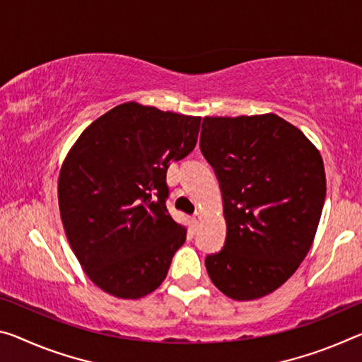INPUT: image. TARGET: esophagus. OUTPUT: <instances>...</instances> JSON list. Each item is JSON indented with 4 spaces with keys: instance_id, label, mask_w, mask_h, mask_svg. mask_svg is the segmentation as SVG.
I'll use <instances>...</instances> for the list:
<instances>
[{
    "instance_id": "1",
    "label": "esophagus",
    "mask_w": 362,
    "mask_h": 362,
    "mask_svg": "<svg viewBox=\"0 0 362 362\" xmlns=\"http://www.w3.org/2000/svg\"><path fill=\"white\" fill-rule=\"evenodd\" d=\"M192 219H193V222H194V223H199V222H202V219H203L202 212H197V214H193Z\"/></svg>"
}]
</instances>
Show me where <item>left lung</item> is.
I'll use <instances>...</instances> for the list:
<instances>
[{"instance_id": "1", "label": "left lung", "mask_w": 362, "mask_h": 362, "mask_svg": "<svg viewBox=\"0 0 362 362\" xmlns=\"http://www.w3.org/2000/svg\"><path fill=\"white\" fill-rule=\"evenodd\" d=\"M199 148L223 202V248L206 256L217 288L237 301L284 285L311 248L325 199L324 163L295 125L275 114L204 117Z\"/></svg>"}]
</instances>
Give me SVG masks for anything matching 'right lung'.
<instances>
[{"instance_id": "obj_1", "label": "right lung", "mask_w": 362, "mask_h": 362, "mask_svg": "<svg viewBox=\"0 0 362 362\" xmlns=\"http://www.w3.org/2000/svg\"><path fill=\"white\" fill-rule=\"evenodd\" d=\"M199 124L130 101L90 124L69 151L57 183L62 226L85 274L106 293H151L185 243L187 228L165 208V174L193 151Z\"/></svg>"}]
</instances>
